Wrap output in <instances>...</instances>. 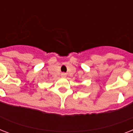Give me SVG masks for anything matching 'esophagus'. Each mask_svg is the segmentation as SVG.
<instances>
[{
    "label": "esophagus",
    "mask_w": 133,
    "mask_h": 133,
    "mask_svg": "<svg viewBox=\"0 0 133 133\" xmlns=\"http://www.w3.org/2000/svg\"><path fill=\"white\" fill-rule=\"evenodd\" d=\"M61 76H62L63 77H65V76H66V75H65V73H62V74H61Z\"/></svg>",
    "instance_id": "1"
}]
</instances>
